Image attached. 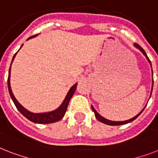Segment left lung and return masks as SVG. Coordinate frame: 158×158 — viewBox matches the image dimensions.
<instances>
[{
	"instance_id": "obj_1",
	"label": "left lung",
	"mask_w": 158,
	"mask_h": 158,
	"mask_svg": "<svg viewBox=\"0 0 158 158\" xmlns=\"http://www.w3.org/2000/svg\"><path fill=\"white\" fill-rule=\"evenodd\" d=\"M135 46L137 48H139V50L141 51V52H142L143 54L145 56L147 57V59L148 60V61H149V63H150V64H151V61H150L149 58L148 57L147 54H146V52H145V51L143 50V48H141V47H140L139 45V44H137V43H135ZM152 86H153V81H152ZM150 97H151V96H150ZM144 108H143V110H141V111H140V112L139 113V114H138L137 115H135V117L131 118V119H130V120H125V121H112V120H106V119H105V118L102 117V116L99 115L98 113L96 111V110H95V109H94V108L93 107V106H92V109H93V110H94V114H95V116H96L97 119H98V120L99 121H101V122L104 123V124H106V125H125V124H127V123L131 122V121H133V120H135V119H136V118H137L138 116H139V115L140 114H141V113L143 112V110H144Z\"/></svg>"
}]
</instances>
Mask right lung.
Here are the masks:
<instances>
[{"instance_id": "1", "label": "right lung", "mask_w": 158, "mask_h": 158, "mask_svg": "<svg viewBox=\"0 0 158 158\" xmlns=\"http://www.w3.org/2000/svg\"><path fill=\"white\" fill-rule=\"evenodd\" d=\"M34 36H31L29 38H32ZM17 53V52H16ZM16 53L15 54V56H13V59H12V61H13L14 58L15 56ZM12 63V62H11ZM10 69H9V76H8V80H7V83H8V89L9 93H10V95L11 99L13 100L14 103L15 105V106L17 107L20 113L23 116H25L28 120H31L34 123H38V124H49V123H53L56 122V121H58V120H61L63 116L65 114V111L67 110V107H68V104H69V102L70 100V98H72V96L74 95V92H75V89H76L77 84H75L74 86L71 87V89H69V91L68 92L65 98H64V102H62V104L60 105L59 108H57L56 110H53V111H51V112H47V113H32L30 111H28L23 108L20 104L19 103L18 101L16 100L15 98L14 97L13 94H12V91H11L10 88Z\"/></svg>"}]
</instances>
